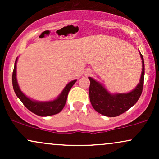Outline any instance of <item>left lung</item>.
<instances>
[{
	"instance_id": "1",
	"label": "left lung",
	"mask_w": 159,
	"mask_h": 159,
	"mask_svg": "<svg viewBox=\"0 0 159 159\" xmlns=\"http://www.w3.org/2000/svg\"><path fill=\"white\" fill-rule=\"evenodd\" d=\"M142 72L140 83L128 93L111 94L100 83L89 77L90 81L89 95L92 106L99 114L114 117L123 114L135 104L142 93L144 80V61L142 54Z\"/></svg>"
}]
</instances>
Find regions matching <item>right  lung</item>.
Segmentation results:
<instances>
[{"mask_svg": "<svg viewBox=\"0 0 159 159\" xmlns=\"http://www.w3.org/2000/svg\"><path fill=\"white\" fill-rule=\"evenodd\" d=\"M18 58H16L15 62V66H14L13 72H12V86H13L14 91H15L16 96L21 101L25 107L38 116H52L60 113L64 107L66 102L67 96L68 93L72 88V86L75 83L77 80L72 81L65 87L63 90L57 98H55L53 101L49 102H36L30 99L27 97L25 94L20 90L19 84L17 82V78H16V63H17Z\"/></svg>", "mask_w": 159, "mask_h": 159, "instance_id": "1", "label": "right lung"}]
</instances>
